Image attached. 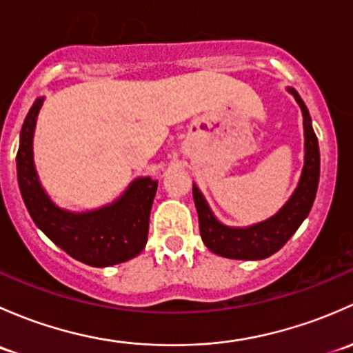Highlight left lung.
<instances>
[{
	"instance_id": "8db88e82",
	"label": "left lung",
	"mask_w": 353,
	"mask_h": 353,
	"mask_svg": "<svg viewBox=\"0 0 353 353\" xmlns=\"http://www.w3.org/2000/svg\"><path fill=\"white\" fill-rule=\"evenodd\" d=\"M299 103L304 117V166L297 188L275 216L248 228H231L219 223L194 185V202L199 214L202 241L212 253L234 260H263L282 248L310 214L319 181V146L311 125V115L303 98L294 88H287Z\"/></svg>"
}]
</instances>
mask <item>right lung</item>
Returning a JSON list of instances; mask_svg holds the SVG:
<instances>
[{
	"label": "right lung",
	"instance_id": "obj_1",
	"mask_svg": "<svg viewBox=\"0 0 353 353\" xmlns=\"http://www.w3.org/2000/svg\"><path fill=\"white\" fill-rule=\"evenodd\" d=\"M43 98H37L25 117L17 152V175L28 214L47 238L90 267H110L137 256L150 231V214L158 181L137 178L121 197L88 212L57 207L39 181L34 165L35 122Z\"/></svg>",
	"mask_w": 353,
	"mask_h": 353
}]
</instances>
